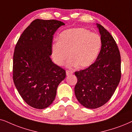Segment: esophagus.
Returning a JSON list of instances; mask_svg holds the SVG:
<instances>
[{"instance_id":"obj_1","label":"esophagus","mask_w":132,"mask_h":132,"mask_svg":"<svg viewBox=\"0 0 132 132\" xmlns=\"http://www.w3.org/2000/svg\"><path fill=\"white\" fill-rule=\"evenodd\" d=\"M72 73L73 72L71 71V70H67V71H66V75H69L71 74H72Z\"/></svg>"}]
</instances>
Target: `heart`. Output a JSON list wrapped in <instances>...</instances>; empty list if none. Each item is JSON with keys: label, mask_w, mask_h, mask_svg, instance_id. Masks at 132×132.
<instances>
[{"label": "heart", "mask_w": 132, "mask_h": 132, "mask_svg": "<svg viewBox=\"0 0 132 132\" xmlns=\"http://www.w3.org/2000/svg\"><path fill=\"white\" fill-rule=\"evenodd\" d=\"M101 38L96 33L84 28L67 29L60 33L59 42L52 46V57L56 64L62 66L70 57L69 67L78 65L89 67L94 62L101 50Z\"/></svg>", "instance_id": "obj_1"}]
</instances>
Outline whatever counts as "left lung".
Listing matches in <instances>:
<instances>
[{
	"instance_id": "1",
	"label": "left lung",
	"mask_w": 132,
	"mask_h": 132,
	"mask_svg": "<svg viewBox=\"0 0 132 132\" xmlns=\"http://www.w3.org/2000/svg\"><path fill=\"white\" fill-rule=\"evenodd\" d=\"M102 40L96 61L87 68L75 72V94L85 108L96 109L113 95L121 80V55L115 40L106 29L97 24Z\"/></svg>"
}]
</instances>
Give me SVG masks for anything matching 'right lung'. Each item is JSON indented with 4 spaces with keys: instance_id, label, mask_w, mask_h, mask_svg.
Here are the masks:
<instances>
[{
    "instance_id": "1",
    "label": "right lung",
    "mask_w": 132,
    "mask_h": 132,
    "mask_svg": "<svg viewBox=\"0 0 132 132\" xmlns=\"http://www.w3.org/2000/svg\"><path fill=\"white\" fill-rule=\"evenodd\" d=\"M64 23L36 19L24 29L13 55V78L23 100L32 108L43 109L54 101L66 71L52 61L54 34Z\"/></svg>"
}]
</instances>
